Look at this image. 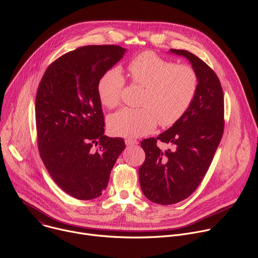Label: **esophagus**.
<instances>
[{"label":"esophagus","mask_w":258,"mask_h":258,"mask_svg":"<svg viewBox=\"0 0 258 258\" xmlns=\"http://www.w3.org/2000/svg\"><path fill=\"white\" fill-rule=\"evenodd\" d=\"M139 144V142L138 141H135V140H130V139H127V140H125V145L126 146H135V145H138Z\"/></svg>","instance_id":"34e87169"}]
</instances>
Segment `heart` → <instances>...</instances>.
<instances>
[{
	"label": "heart",
	"mask_w": 258,
	"mask_h": 258,
	"mask_svg": "<svg viewBox=\"0 0 258 258\" xmlns=\"http://www.w3.org/2000/svg\"><path fill=\"white\" fill-rule=\"evenodd\" d=\"M127 70L131 82L145 89L141 109L122 108L107 118L112 135L139 138L152 133L157 123L174 124L190 107L197 89L198 77L189 65H176L151 51L133 58ZM124 78L118 68L107 70L100 78L97 93L107 108L117 106L124 88Z\"/></svg>",
	"instance_id": "b5f03b06"
}]
</instances>
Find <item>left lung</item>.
<instances>
[{
	"instance_id": "8db88e82",
	"label": "left lung",
	"mask_w": 258,
	"mask_h": 258,
	"mask_svg": "<svg viewBox=\"0 0 258 258\" xmlns=\"http://www.w3.org/2000/svg\"><path fill=\"white\" fill-rule=\"evenodd\" d=\"M170 53L189 60L198 77L196 95L183 114L157 138L142 141L146 159L139 168L144 195L150 201L170 205L188 198L206 174L224 133V93L215 72L186 50ZM160 140L171 146L165 152Z\"/></svg>"
}]
</instances>
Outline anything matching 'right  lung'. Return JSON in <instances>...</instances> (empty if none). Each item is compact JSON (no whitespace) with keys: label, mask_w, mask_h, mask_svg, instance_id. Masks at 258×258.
<instances>
[{"label":"right lung","mask_w":258,"mask_h":258,"mask_svg":"<svg viewBox=\"0 0 258 258\" xmlns=\"http://www.w3.org/2000/svg\"><path fill=\"white\" fill-rule=\"evenodd\" d=\"M115 45L85 46L68 52L45 71L35 97L41 158L57 185L80 200L106 190L125 144L104 135L97 85L124 55ZM98 146L93 149V145Z\"/></svg>","instance_id":"1"}]
</instances>
